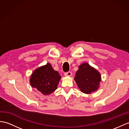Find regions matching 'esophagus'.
Segmentation results:
<instances>
[{
	"label": "esophagus",
	"instance_id": "esophagus-1",
	"mask_svg": "<svg viewBox=\"0 0 129 129\" xmlns=\"http://www.w3.org/2000/svg\"><path fill=\"white\" fill-rule=\"evenodd\" d=\"M72 74V73L71 72H66V73H64L65 76H71Z\"/></svg>",
	"mask_w": 129,
	"mask_h": 129
}]
</instances>
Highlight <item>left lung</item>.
I'll return each instance as SVG.
<instances>
[{"label": "left lung", "mask_w": 129, "mask_h": 129, "mask_svg": "<svg viewBox=\"0 0 129 129\" xmlns=\"http://www.w3.org/2000/svg\"><path fill=\"white\" fill-rule=\"evenodd\" d=\"M74 80L81 92L90 94L99 88L101 76L95 68L84 63L79 66Z\"/></svg>", "instance_id": "left-lung-1"}]
</instances>
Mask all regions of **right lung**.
<instances>
[{"label":"right lung","mask_w":129,"mask_h":129,"mask_svg":"<svg viewBox=\"0 0 129 129\" xmlns=\"http://www.w3.org/2000/svg\"><path fill=\"white\" fill-rule=\"evenodd\" d=\"M61 77L48 63L33 72L30 78L31 86L44 95L51 93L57 88Z\"/></svg>","instance_id":"1"}]
</instances>
